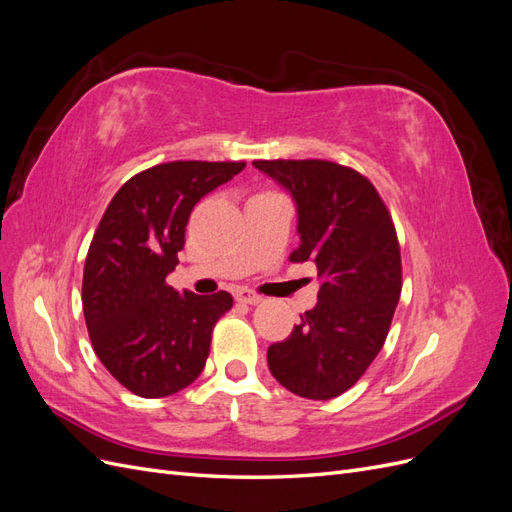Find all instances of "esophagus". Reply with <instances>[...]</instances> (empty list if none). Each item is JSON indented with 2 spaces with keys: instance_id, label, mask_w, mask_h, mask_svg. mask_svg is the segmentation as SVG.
Returning <instances> with one entry per match:
<instances>
[{
  "instance_id": "esophagus-1",
  "label": "esophagus",
  "mask_w": 512,
  "mask_h": 512,
  "mask_svg": "<svg viewBox=\"0 0 512 512\" xmlns=\"http://www.w3.org/2000/svg\"><path fill=\"white\" fill-rule=\"evenodd\" d=\"M235 297H237V301H241L245 305H258L262 301L260 294H256L254 290H247V288H239Z\"/></svg>"
}]
</instances>
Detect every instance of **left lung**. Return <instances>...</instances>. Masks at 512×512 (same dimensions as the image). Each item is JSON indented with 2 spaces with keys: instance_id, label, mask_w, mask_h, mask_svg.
Returning <instances> with one entry per match:
<instances>
[{
  "instance_id": "left-lung-1",
  "label": "left lung",
  "mask_w": 512,
  "mask_h": 512,
  "mask_svg": "<svg viewBox=\"0 0 512 512\" xmlns=\"http://www.w3.org/2000/svg\"><path fill=\"white\" fill-rule=\"evenodd\" d=\"M290 192L301 245L290 260L316 262L318 303L267 361L294 395L333 399L376 359L401 294L395 226L380 194L356 170L327 160H256Z\"/></svg>"
}]
</instances>
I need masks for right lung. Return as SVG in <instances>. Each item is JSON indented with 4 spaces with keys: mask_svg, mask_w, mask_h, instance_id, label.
Listing matches in <instances>:
<instances>
[{
    "mask_svg": "<svg viewBox=\"0 0 512 512\" xmlns=\"http://www.w3.org/2000/svg\"><path fill=\"white\" fill-rule=\"evenodd\" d=\"M243 168L158 164L123 183L102 215L85 258L83 314L98 359L138 397L175 395L205 367L211 331L232 297L177 292L166 275L179 265L194 205Z\"/></svg>",
    "mask_w": 512,
    "mask_h": 512,
    "instance_id": "right-lung-1",
    "label": "right lung"
}]
</instances>
